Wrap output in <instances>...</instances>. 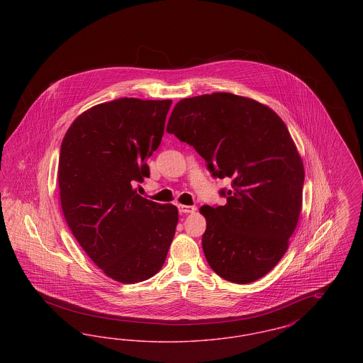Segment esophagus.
Here are the masks:
<instances>
[{
    "mask_svg": "<svg viewBox=\"0 0 363 363\" xmlns=\"http://www.w3.org/2000/svg\"><path fill=\"white\" fill-rule=\"evenodd\" d=\"M178 211L181 213H193L196 211V207L194 206H182V204H179L178 206Z\"/></svg>",
    "mask_w": 363,
    "mask_h": 363,
    "instance_id": "1",
    "label": "esophagus"
}]
</instances>
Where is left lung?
Listing matches in <instances>:
<instances>
[{"instance_id": "1", "label": "left lung", "mask_w": 363, "mask_h": 363, "mask_svg": "<svg viewBox=\"0 0 363 363\" xmlns=\"http://www.w3.org/2000/svg\"><path fill=\"white\" fill-rule=\"evenodd\" d=\"M166 132L206 159L225 206H204L203 250L209 267L246 284L267 275L286 253L302 207L305 172L284 122L269 107L228 92L182 99Z\"/></svg>"}]
</instances>
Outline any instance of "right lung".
<instances>
[{"label":"right lung","instance_id":"obj_1","mask_svg":"<svg viewBox=\"0 0 363 363\" xmlns=\"http://www.w3.org/2000/svg\"><path fill=\"white\" fill-rule=\"evenodd\" d=\"M172 101L121 98L84 111L61 144L58 184L72 234L107 277L138 283L160 271L178 209L136 193L150 177Z\"/></svg>","mask_w":363,"mask_h":363}]
</instances>
